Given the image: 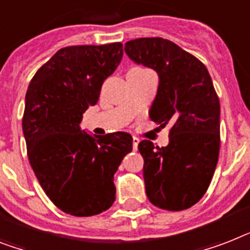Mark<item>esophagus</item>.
Masks as SVG:
<instances>
[{"instance_id":"1","label":"esophagus","mask_w":250,"mask_h":250,"mask_svg":"<svg viewBox=\"0 0 250 250\" xmlns=\"http://www.w3.org/2000/svg\"><path fill=\"white\" fill-rule=\"evenodd\" d=\"M139 143H140L139 137H135V136H133V141H132V146H133V150H137Z\"/></svg>"}]
</instances>
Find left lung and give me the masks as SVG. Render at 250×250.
Instances as JSON below:
<instances>
[{"label":"left lung","mask_w":250,"mask_h":250,"mask_svg":"<svg viewBox=\"0 0 250 250\" xmlns=\"http://www.w3.org/2000/svg\"><path fill=\"white\" fill-rule=\"evenodd\" d=\"M136 64L154 69L159 86L149 115L166 127L169 143L139 144L150 203L184 210L198 203L212 181L220 153V100L200 60L164 38H137L125 44Z\"/></svg>","instance_id":"1"}]
</instances>
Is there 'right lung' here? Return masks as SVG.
I'll list each match as a JSON object with an SVG mask.
<instances>
[{
    "mask_svg": "<svg viewBox=\"0 0 250 250\" xmlns=\"http://www.w3.org/2000/svg\"><path fill=\"white\" fill-rule=\"evenodd\" d=\"M122 56L121 42L64 47L38 69L26 90L23 133L29 163L50 200L72 216H95L113 206L114 173L132 151L127 132L92 136L79 125Z\"/></svg>",
    "mask_w": 250,
    "mask_h": 250,
    "instance_id": "right-lung-1",
    "label": "right lung"
}]
</instances>
